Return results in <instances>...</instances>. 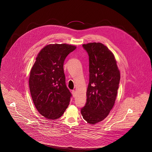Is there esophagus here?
I'll list each match as a JSON object with an SVG mask.
<instances>
[{
  "mask_svg": "<svg viewBox=\"0 0 152 152\" xmlns=\"http://www.w3.org/2000/svg\"><path fill=\"white\" fill-rule=\"evenodd\" d=\"M72 95H73V97H75V96H76V91H75V90H73L72 92Z\"/></svg>",
  "mask_w": 152,
  "mask_h": 152,
  "instance_id": "1",
  "label": "esophagus"
}]
</instances>
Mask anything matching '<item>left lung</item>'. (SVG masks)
<instances>
[{
	"mask_svg": "<svg viewBox=\"0 0 152 152\" xmlns=\"http://www.w3.org/2000/svg\"><path fill=\"white\" fill-rule=\"evenodd\" d=\"M89 56L87 102L81 109L83 118L95 124L104 120L115 105L120 73L112 52L101 43L83 45Z\"/></svg>",
	"mask_w": 152,
	"mask_h": 152,
	"instance_id": "8db88e82",
	"label": "left lung"
}]
</instances>
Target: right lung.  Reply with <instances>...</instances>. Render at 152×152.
Returning <instances> with one entry per match:
<instances>
[{
    "label": "right lung",
    "mask_w": 152,
    "mask_h": 152,
    "mask_svg": "<svg viewBox=\"0 0 152 152\" xmlns=\"http://www.w3.org/2000/svg\"><path fill=\"white\" fill-rule=\"evenodd\" d=\"M76 47L68 44H50L38 53L29 75V85L37 110L48 119L64 114L71 93L65 84L64 62Z\"/></svg>",
    "instance_id": "obj_1"
}]
</instances>
